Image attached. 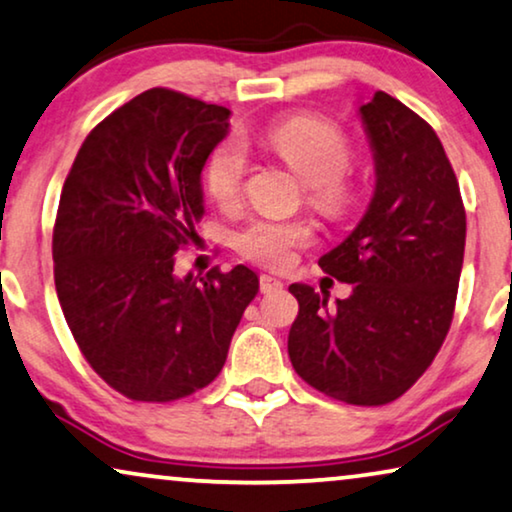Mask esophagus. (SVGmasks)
<instances>
[{
  "mask_svg": "<svg viewBox=\"0 0 512 512\" xmlns=\"http://www.w3.org/2000/svg\"><path fill=\"white\" fill-rule=\"evenodd\" d=\"M282 279L272 277V275H261V293H275L282 291Z\"/></svg>",
  "mask_w": 512,
  "mask_h": 512,
  "instance_id": "esophagus-1",
  "label": "esophagus"
}]
</instances>
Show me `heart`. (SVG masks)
Wrapping results in <instances>:
<instances>
[{"instance_id":"heart-1","label":"heart","mask_w":512,"mask_h":512,"mask_svg":"<svg viewBox=\"0 0 512 512\" xmlns=\"http://www.w3.org/2000/svg\"><path fill=\"white\" fill-rule=\"evenodd\" d=\"M265 142L307 184V200L326 216H342L352 207L354 188L345 177L354 151L338 125L312 116H296L272 125ZM247 177V149L237 139L216 146L205 167L207 193L221 207L235 205ZM314 240L307 221L254 219L235 235V249L265 268H286L296 249Z\"/></svg>"}]
</instances>
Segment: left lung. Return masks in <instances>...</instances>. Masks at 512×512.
Wrapping results in <instances>:
<instances>
[{
	"mask_svg": "<svg viewBox=\"0 0 512 512\" xmlns=\"http://www.w3.org/2000/svg\"><path fill=\"white\" fill-rule=\"evenodd\" d=\"M375 158L373 200L321 270L352 284L328 293L291 284L289 331L296 373L352 405L403 396L436 359L450 331L466 244V212L443 144L429 123L382 90L359 107Z\"/></svg>",
	"mask_w": 512,
	"mask_h": 512,
	"instance_id": "left-lung-1",
	"label": "left lung"
}]
</instances>
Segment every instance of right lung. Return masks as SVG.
<instances>
[{"label": "right lung", "instance_id": "right-lung-1", "mask_svg": "<svg viewBox=\"0 0 512 512\" xmlns=\"http://www.w3.org/2000/svg\"><path fill=\"white\" fill-rule=\"evenodd\" d=\"M230 111L167 88L97 123L62 186L55 291L90 368L130 401L170 403L207 387L258 293L247 265L174 275L205 214L200 174Z\"/></svg>", "mask_w": 512, "mask_h": 512}]
</instances>
